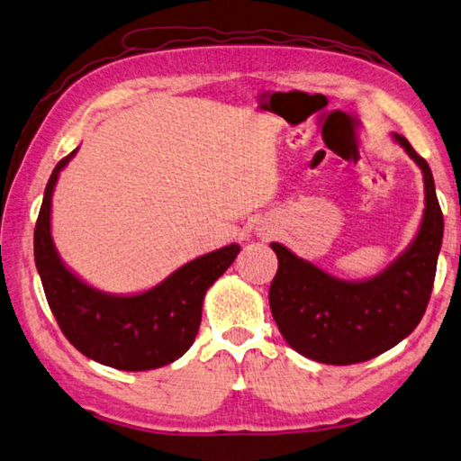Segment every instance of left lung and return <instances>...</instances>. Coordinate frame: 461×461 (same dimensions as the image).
I'll return each mask as SVG.
<instances>
[{"instance_id":"1","label":"left lung","mask_w":461,"mask_h":461,"mask_svg":"<svg viewBox=\"0 0 461 461\" xmlns=\"http://www.w3.org/2000/svg\"><path fill=\"white\" fill-rule=\"evenodd\" d=\"M395 140L418 162L425 185V212L411 247L384 273L363 283H345L271 242L279 268L268 303L285 341L305 357L351 366L377 357L420 325L431 297L444 214L431 170L407 138Z\"/></svg>"}]
</instances>
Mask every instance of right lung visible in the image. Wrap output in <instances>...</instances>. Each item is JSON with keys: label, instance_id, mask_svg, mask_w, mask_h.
Segmentation results:
<instances>
[{"label": "right lung", "instance_id": "obj_1", "mask_svg": "<svg viewBox=\"0 0 461 461\" xmlns=\"http://www.w3.org/2000/svg\"><path fill=\"white\" fill-rule=\"evenodd\" d=\"M69 152L48 180L33 230V257L43 293L66 339L86 357L122 371H149L182 357L201 327L206 289L227 271L240 247L190 260L154 289L112 297L82 283L59 260L50 234L51 193Z\"/></svg>", "mask_w": 461, "mask_h": 461}]
</instances>
